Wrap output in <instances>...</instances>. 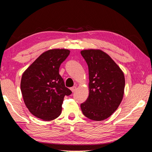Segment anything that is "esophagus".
<instances>
[{
	"instance_id": "obj_1",
	"label": "esophagus",
	"mask_w": 152,
	"mask_h": 152,
	"mask_svg": "<svg viewBox=\"0 0 152 152\" xmlns=\"http://www.w3.org/2000/svg\"><path fill=\"white\" fill-rule=\"evenodd\" d=\"M70 90H71V91H72V92H74V91L76 90V86H73V87H72V88H70Z\"/></svg>"
}]
</instances>
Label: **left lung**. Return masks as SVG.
Wrapping results in <instances>:
<instances>
[{"mask_svg":"<svg viewBox=\"0 0 152 152\" xmlns=\"http://www.w3.org/2000/svg\"><path fill=\"white\" fill-rule=\"evenodd\" d=\"M88 66L89 97L80 105L84 115L99 121L109 117L123 99L125 80L119 66L101 50H83Z\"/></svg>","mask_w":152,"mask_h":152,"instance_id":"left-lung-1","label":"left lung"}]
</instances>
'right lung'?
<instances>
[{
  "label": "right lung",
  "mask_w": 152,
  "mask_h": 152,
  "mask_svg": "<svg viewBox=\"0 0 152 152\" xmlns=\"http://www.w3.org/2000/svg\"><path fill=\"white\" fill-rule=\"evenodd\" d=\"M69 54L68 49L47 50L23 73L21 91L27 108L35 117L49 121L61 115L64 96L72 94L59 74V67Z\"/></svg>",
  "instance_id": "obj_1"
}]
</instances>
